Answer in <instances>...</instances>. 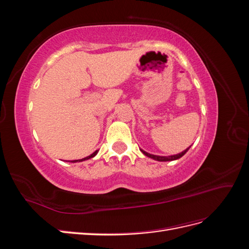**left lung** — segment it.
Returning <instances> with one entry per match:
<instances>
[{
	"mask_svg": "<svg viewBox=\"0 0 249 249\" xmlns=\"http://www.w3.org/2000/svg\"><path fill=\"white\" fill-rule=\"evenodd\" d=\"M190 148V146L188 147V148H186L185 150H183L182 153H179V154H177V155H173V156H168V157H165V156H156V155H152V154H148V153H146L145 150H143V149H141L140 148V150L142 152V154H144L146 157H148V158H152V159H154V160H156V161H160V162H166V161H173V160H178V159H179L180 157H183L187 152H188V149Z\"/></svg>",
	"mask_w": 249,
	"mask_h": 249,
	"instance_id": "obj_1",
	"label": "left lung"
}]
</instances>
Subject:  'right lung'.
<instances>
[{
    "label": "right lung",
    "mask_w": 249,
    "mask_h": 249,
    "mask_svg": "<svg viewBox=\"0 0 249 249\" xmlns=\"http://www.w3.org/2000/svg\"><path fill=\"white\" fill-rule=\"evenodd\" d=\"M97 152H99V150H95V152H94L93 154H91V155L88 156V157H86V158H83V159H80V160H72V161H69V162L76 163V162H83V161H85V160H89V159H91V158H93V157L97 154Z\"/></svg>",
    "instance_id": "add662e5"
}]
</instances>
